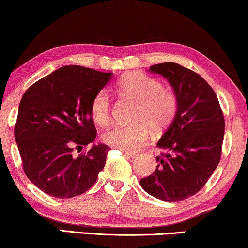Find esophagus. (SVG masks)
Segmentation results:
<instances>
[{
	"label": "esophagus",
	"instance_id": "obj_1",
	"mask_svg": "<svg viewBox=\"0 0 248 248\" xmlns=\"http://www.w3.org/2000/svg\"><path fill=\"white\" fill-rule=\"evenodd\" d=\"M124 154L127 156V157H129V158H134V157H136V156L138 155L137 153H134V152H124Z\"/></svg>",
	"mask_w": 248,
	"mask_h": 248
}]
</instances>
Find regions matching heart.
<instances>
[{
  "instance_id": "heart-1",
  "label": "heart",
  "mask_w": 248,
  "mask_h": 248,
  "mask_svg": "<svg viewBox=\"0 0 248 248\" xmlns=\"http://www.w3.org/2000/svg\"><path fill=\"white\" fill-rule=\"evenodd\" d=\"M118 89L124 96L136 101L131 124H118L103 136L111 147L121 151H135L145 144L149 128L160 132L169 127L175 117L177 100L172 90L164 88L158 79L138 72L123 76ZM91 114L101 125L109 124L111 118V97L107 90H101L91 102Z\"/></svg>"
}]
</instances>
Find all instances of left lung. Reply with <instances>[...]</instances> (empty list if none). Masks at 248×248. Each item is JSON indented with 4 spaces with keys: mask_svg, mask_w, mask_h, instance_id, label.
Masks as SVG:
<instances>
[{
    "mask_svg": "<svg viewBox=\"0 0 248 248\" xmlns=\"http://www.w3.org/2000/svg\"><path fill=\"white\" fill-rule=\"evenodd\" d=\"M148 72L166 78L177 109L156 144L163 151L157 167L140 186L159 200L181 201L199 192L218 166L225 119L215 91L197 73L175 62L153 65Z\"/></svg>",
    "mask_w": 248,
    "mask_h": 248,
    "instance_id": "obj_1",
    "label": "left lung"
}]
</instances>
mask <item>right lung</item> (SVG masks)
<instances>
[{"mask_svg": "<svg viewBox=\"0 0 248 248\" xmlns=\"http://www.w3.org/2000/svg\"><path fill=\"white\" fill-rule=\"evenodd\" d=\"M113 73L64 66L31 85L20 101L15 138L31 182L54 198L88 191L106 165L109 147L93 144L96 129L91 102ZM90 146L78 158L72 151Z\"/></svg>", "mask_w": 248, "mask_h": 248, "instance_id": "right-lung-1", "label": "right lung"}]
</instances>
